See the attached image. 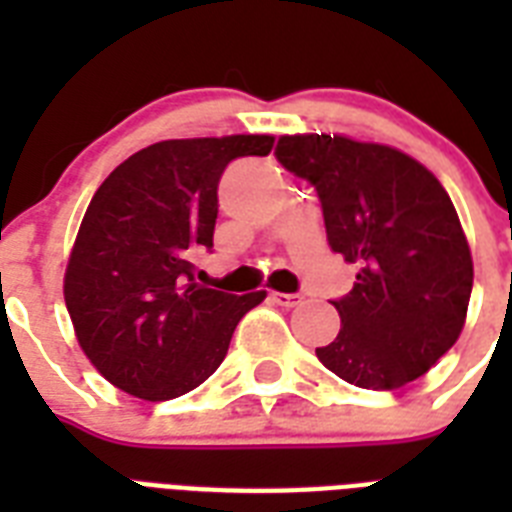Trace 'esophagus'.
I'll return each instance as SVG.
<instances>
[{"label": "esophagus", "mask_w": 512, "mask_h": 512, "mask_svg": "<svg viewBox=\"0 0 512 512\" xmlns=\"http://www.w3.org/2000/svg\"><path fill=\"white\" fill-rule=\"evenodd\" d=\"M271 303L281 305V308H297V305L303 303V297L287 295V292H271Z\"/></svg>", "instance_id": "obj_1"}]
</instances>
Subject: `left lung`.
<instances>
[{
	"instance_id": "obj_1",
	"label": "left lung",
	"mask_w": 512,
	"mask_h": 512,
	"mask_svg": "<svg viewBox=\"0 0 512 512\" xmlns=\"http://www.w3.org/2000/svg\"><path fill=\"white\" fill-rule=\"evenodd\" d=\"M284 170L316 188L329 247L358 263L332 300L340 332L316 356L350 385L393 390L452 348L468 313L473 260L449 193L412 156L340 135H284Z\"/></svg>"
}]
</instances>
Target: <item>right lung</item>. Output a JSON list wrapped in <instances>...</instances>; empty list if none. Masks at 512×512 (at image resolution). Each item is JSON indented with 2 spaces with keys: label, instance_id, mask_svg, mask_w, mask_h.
Wrapping results in <instances>:
<instances>
[{
  "label": "right lung",
  "instance_id": "right-lung-1",
  "mask_svg": "<svg viewBox=\"0 0 512 512\" xmlns=\"http://www.w3.org/2000/svg\"><path fill=\"white\" fill-rule=\"evenodd\" d=\"M271 135L162 140L103 180L66 268L68 316L95 369L130 396L193 390L228 353L265 292L228 295L193 279L212 249L217 183L233 159L268 156Z\"/></svg>",
  "mask_w": 512,
  "mask_h": 512
}]
</instances>
